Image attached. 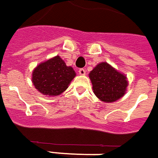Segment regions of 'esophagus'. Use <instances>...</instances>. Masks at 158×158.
I'll use <instances>...</instances> for the list:
<instances>
[{
  "mask_svg": "<svg viewBox=\"0 0 158 158\" xmlns=\"http://www.w3.org/2000/svg\"><path fill=\"white\" fill-rule=\"evenodd\" d=\"M78 72H79V75H81V76H84L85 74H86V70H85L84 69H80Z\"/></svg>",
  "mask_w": 158,
  "mask_h": 158,
  "instance_id": "obj_1",
  "label": "esophagus"
}]
</instances>
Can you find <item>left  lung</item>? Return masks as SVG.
<instances>
[{"label": "left lung", "mask_w": 158, "mask_h": 158, "mask_svg": "<svg viewBox=\"0 0 158 158\" xmlns=\"http://www.w3.org/2000/svg\"><path fill=\"white\" fill-rule=\"evenodd\" d=\"M88 76L94 94L103 102H115L126 94L128 86L126 75L116 70L107 62L98 64Z\"/></svg>", "instance_id": "8db88e82"}]
</instances>
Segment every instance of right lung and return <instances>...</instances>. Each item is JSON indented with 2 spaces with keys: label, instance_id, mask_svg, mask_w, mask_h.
<instances>
[{
  "label": "right lung",
  "instance_id": "1",
  "mask_svg": "<svg viewBox=\"0 0 158 158\" xmlns=\"http://www.w3.org/2000/svg\"><path fill=\"white\" fill-rule=\"evenodd\" d=\"M77 74L59 55L40 63L32 71V83L43 95L58 96L66 90Z\"/></svg>",
  "mask_w": 158,
  "mask_h": 158
}]
</instances>
